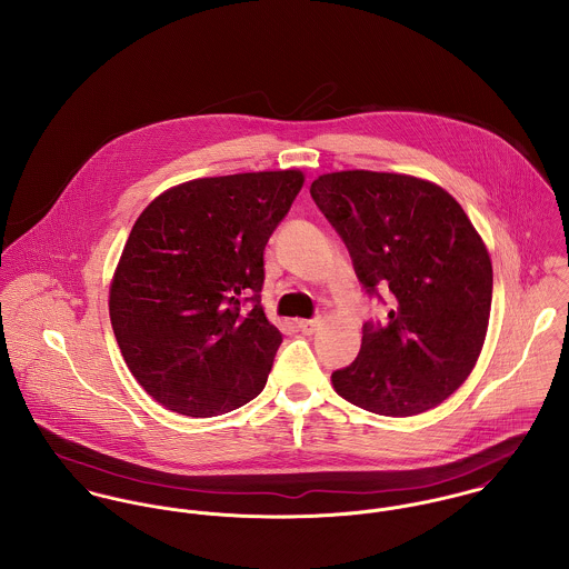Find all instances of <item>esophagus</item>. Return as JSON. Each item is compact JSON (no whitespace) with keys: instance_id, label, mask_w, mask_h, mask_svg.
<instances>
[{"instance_id":"esophagus-1","label":"esophagus","mask_w":569,"mask_h":569,"mask_svg":"<svg viewBox=\"0 0 569 569\" xmlns=\"http://www.w3.org/2000/svg\"><path fill=\"white\" fill-rule=\"evenodd\" d=\"M320 325H322V320H300L298 322V328L305 332V335H313L318 328H320Z\"/></svg>"}]
</instances>
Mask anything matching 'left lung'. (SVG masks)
I'll use <instances>...</instances> for the list:
<instances>
[{"label":"left lung","instance_id":"8db88e82","mask_svg":"<svg viewBox=\"0 0 569 569\" xmlns=\"http://www.w3.org/2000/svg\"><path fill=\"white\" fill-rule=\"evenodd\" d=\"M311 197L368 293L392 291L388 325L363 326L357 359L330 377L335 392L392 418L440 406L487 339L492 264L482 237L445 188L411 174L326 172Z\"/></svg>","mask_w":569,"mask_h":569}]
</instances>
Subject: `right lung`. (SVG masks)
Wrapping results in <instances>:
<instances>
[{
	"instance_id": "right-lung-1",
	"label": "right lung",
	"mask_w": 569,
	"mask_h": 569,
	"mask_svg": "<svg viewBox=\"0 0 569 569\" xmlns=\"http://www.w3.org/2000/svg\"><path fill=\"white\" fill-rule=\"evenodd\" d=\"M302 186L296 168L201 177L138 217L109 284V318L124 363L160 406L210 418L262 392L282 341L258 300L262 253Z\"/></svg>"
}]
</instances>
